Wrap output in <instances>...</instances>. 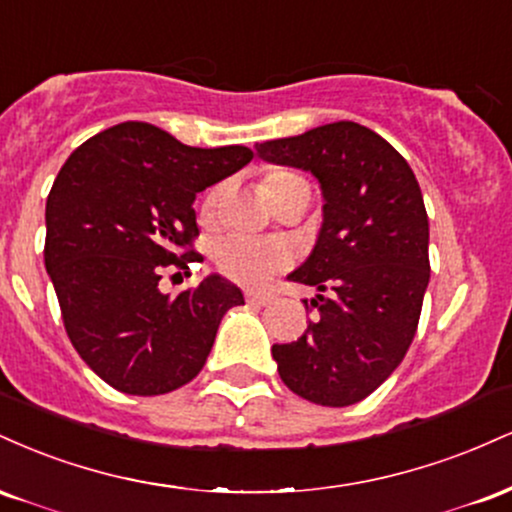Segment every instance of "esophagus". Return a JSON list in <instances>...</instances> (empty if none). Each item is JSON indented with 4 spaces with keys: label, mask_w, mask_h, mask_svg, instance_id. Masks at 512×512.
I'll return each mask as SVG.
<instances>
[{
    "label": "esophagus",
    "mask_w": 512,
    "mask_h": 512,
    "mask_svg": "<svg viewBox=\"0 0 512 512\" xmlns=\"http://www.w3.org/2000/svg\"><path fill=\"white\" fill-rule=\"evenodd\" d=\"M245 298H248V303H252V305H269V303H272V293H267V291H248V293H245Z\"/></svg>",
    "instance_id": "34e87169"
}]
</instances>
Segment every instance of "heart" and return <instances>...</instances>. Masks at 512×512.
Instances as JSON below:
<instances>
[{"label":"heart","instance_id":"heart-1","mask_svg":"<svg viewBox=\"0 0 512 512\" xmlns=\"http://www.w3.org/2000/svg\"><path fill=\"white\" fill-rule=\"evenodd\" d=\"M308 185V180L303 175H298L296 170L289 168H276L272 173H267L264 178V190L276 202L281 195L291 190V187ZM223 202V185L211 187L202 202V223H214L219 216ZM214 262L228 279L240 281V284L257 286L264 284L269 276L286 267L291 262V252L286 245L276 243V240H264V238H250V236H228L223 238L214 250Z\"/></svg>","mask_w":512,"mask_h":512}]
</instances>
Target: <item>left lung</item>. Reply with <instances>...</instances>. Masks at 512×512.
Segmentation results:
<instances>
[{
    "label": "left lung",
    "instance_id": "obj_1",
    "mask_svg": "<svg viewBox=\"0 0 512 512\" xmlns=\"http://www.w3.org/2000/svg\"><path fill=\"white\" fill-rule=\"evenodd\" d=\"M264 161L310 170L322 187V228L291 281L315 286L317 320L274 344L284 385L322 407L378 390L407 354L431 279L428 216L414 170L358 122H332L255 146Z\"/></svg>",
    "mask_w": 512,
    "mask_h": 512
}]
</instances>
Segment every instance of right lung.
Returning a JSON list of instances; mask_svg holds the SVG:
<instances>
[{"label":"right lung","instance_id":"add662e5","mask_svg":"<svg viewBox=\"0 0 512 512\" xmlns=\"http://www.w3.org/2000/svg\"><path fill=\"white\" fill-rule=\"evenodd\" d=\"M248 146L197 149L149 122L103 129L67 158L45 204V269L64 330L86 366L125 395H166L204 368L221 317L243 291L219 274L168 296L190 274L197 192L248 166Z\"/></svg>","mask_w":512,"mask_h":512}]
</instances>
